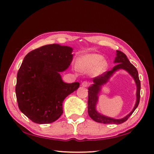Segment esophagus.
<instances>
[{
	"instance_id": "obj_1",
	"label": "esophagus",
	"mask_w": 154,
	"mask_h": 154,
	"mask_svg": "<svg viewBox=\"0 0 154 154\" xmlns=\"http://www.w3.org/2000/svg\"><path fill=\"white\" fill-rule=\"evenodd\" d=\"M88 85H89V83H88V82L85 81L83 82L82 83V87H87L88 86Z\"/></svg>"
}]
</instances>
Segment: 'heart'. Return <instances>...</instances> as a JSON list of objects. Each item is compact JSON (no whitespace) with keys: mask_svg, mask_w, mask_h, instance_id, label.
<instances>
[{"mask_svg":"<svg viewBox=\"0 0 154 154\" xmlns=\"http://www.w3.org/2000/svg\"><path fill=\"white\" fill-rule=\"evenodd\" d=\"M100 54L90 53L80 56L77 60V67L82 71L92 70L94 75L103 73L108 67L106 60Z\"/></svg>","mask_w":154,"mask_h":154,"instance_id":"heart-1","label":"heart"}]
</instances>
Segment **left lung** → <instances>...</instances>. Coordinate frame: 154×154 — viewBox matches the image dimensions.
I'll return each mask as SVG.
<instances>
[{"instance_id":"8db88e82","label":"left lung","mask_w":154,"mask_h":154,"mask_svg":"<svg viewBox=\"0 0 154 154\" xmlns=\"http://www.w3.org/2000/svg\"><path fill=\"white\" fill-rule=\"evenodd\" d=\"M117 51V57H116L114 63H118L110 71H106L101 75L92 78L94 84L88 88V113L90 117L95 121L96 122L103 123V124H122L127 121L130 116L132 114L134 110L136 109L140 101V91H141V83L139 80L138 72L136 68L130 62L127 56L125 53L120 51ZM119 69H124L127 70L134 79L137 86V103L133 110L127 116L122 119L116 120L106 117L98 113L95 110V105L98 99V94L100 90L102 85L108 81L111 75Z\"/></svg>"}]
</instances>
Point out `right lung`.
Masks as SVG:
<instances>
[{
	"instance_id": "1",
	"label": "right lung",
	"mask_w": 154,
	"mask_h": 154,
	"mask_svg": "<svg viewBox=\"0 0 154 154\" xmlns=\"http://www.w3.org/2000/svg\"><path fill=\"white\" fill-rule=\"evenodd\" d=\"M72 49L50 44L27 54L17 73L15 88L18 108L32 122L48 124L63 113L62 103L80 83H66L60 72L69 67Z\"/></svg>"
}]
</instances>
